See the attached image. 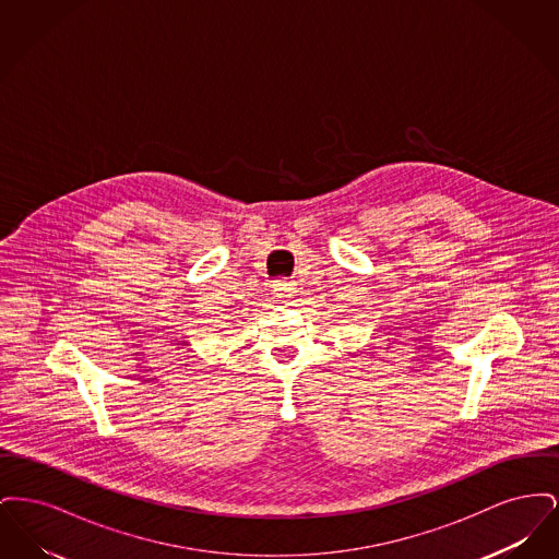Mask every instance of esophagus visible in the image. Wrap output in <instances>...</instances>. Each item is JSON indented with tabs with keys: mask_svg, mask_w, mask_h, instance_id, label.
I'll use <instances>...</instances> for the list:
<instances>
[{
	"mask_svg": "<svg viewBox=\"0 0 559 559\" xmlns=\"http://www.w3.org/2000/svg\"><path fill=\"white\" fill-rule=\"evenodd\" d=\"M297 293V287L292 281H274L272 285V295H274V301H283V304H289L293 295Z\"/></svg>",
	"mask_w": 559,
	"mask_h": 559,
	"instance_id": "1",
	"label": "esophagus"
}]
</instances>
